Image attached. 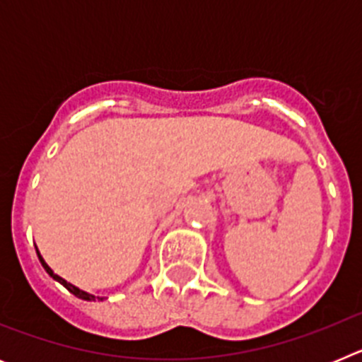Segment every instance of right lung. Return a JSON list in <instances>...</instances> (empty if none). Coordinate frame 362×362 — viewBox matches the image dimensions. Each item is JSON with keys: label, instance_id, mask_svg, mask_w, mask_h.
Wrapping results in <instances>:
<instances>
[{"label": "right lung", "instance_id": "obj_1", "mask_svg": "<svg viewBox=\"0 0 362 362\" xmlns=\"http://www.w3.org/2000/svg\"><path fill=\"white\" fill-rule=\"evenodd\" d=\"M36 252H37V248H36ZM37 257H40V261H41V264H43L45 272H47V274H49V276L52 277L54 281H57V283H59V284H63V286H65V288L69 290L70 293H74V296H76V297H79V299H83V300H95V299L103 300V299H105V297H95V296H92V293L85 292V290L78 288V286H74L72 283H69V281H65V279H63V277H59V276H57V274H54V270H52V268H50L49 264L45 263V259L41 257V254H40V252H37Z\"/></svg>", "mask_w": 362, "mask_h": 362}]
</instances>
